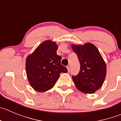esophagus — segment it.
Instances as JSON below:
<instances>
[{
  "label": "esophagus",
  "instance_id": "obj_1",
  "mask_svg": "<svg viewBox=\"0 0 121 121\" xmlns=\"http://www.w3.org/2000/svg\"><path fill=\"white\" fill-rule=\"evenodd\" d=\"M67 70H68V72H70V66H67Z\"/></svg>",
  "mask_w": 121,
  "mask_h": 121
}]
</instances>
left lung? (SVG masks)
Returning a JSON list of instances; mask_svg holds the SVG:
<instances>
[{"label":"left lung","instance_id":"obj_1","mask_svg":"<svg viewBox=\"0 0 121 121\" xmlns=\"http://www.w3.org/2000/svg\"><path fill=\"white\" fill-rule=\"evenodd\" d=\"M78 55L80 70L72 76L76 88L82 92L92 94L101 88L106 74V65L97 48L90 43L84 45H72Z\"/></svg>","mask_w":121,"mask_h":121}]
</instances>
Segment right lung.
<instances>
[{"label": "right lung", "mask_w": 121, "mask_h": 121, "mask_svg": "<svg viewBox=\"0 0 121 121\" xmlns=\"http://www.w3.org/2000/svg\"><path fill=\"white\" fill-rule=\"evenodd\" d=\"M57 44L51 40L42 43L26 59L28 80L36 91L45 92L54 86L61 73L68 72L61 64V57L57 54Z\"/></svg>", "instance_id": "add662e5"}]
</instances>
